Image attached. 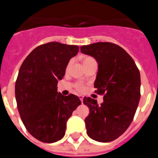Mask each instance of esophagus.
Listing matches in <instances>:
<instances>
[{
    "label": "esophagus",
    "instance_id": "obj_1",
    "mask_svg": "<svg viewBox=\"0 0 158 158\" xmlns=\"http://www.w3.org/2000/svg\"><path fill=\"white\" fill-rule=\"evenodd\" d=\"M83 96H81V95H80V96H79V99H80V100L81 101V103L82 104H83Z\"/></svg>",
    "mask_w": 158,
    "mask_h": 158
}]
</instances>
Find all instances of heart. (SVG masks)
<instances>
[{
	"label": "heart",
	"mask_w": 158,
	"mask_h": 158,
	"mask_svg": "<svg viewBox=\"0 0 158 158\" xmlns=\"http://www.w3.org/2000/svg\"><path fill=\"white\" fill-rule=\"evenodd\" d=\"M92 61H95L92 57L87 56V57H84V58H82V63H83L84 65H87L88 63H89V62H92ZM75 87H76L77 90L78 92H82L84 89H85V87H84V85L81 83H77Z\"/></svg>",
	"instance_id": "obj_1"
}]
</instances>
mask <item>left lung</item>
<instances>
[{
    "label": "left lung",
    "instance_id": "left-lung-1",
    "mask_svg": "<svg viewBox=\"0 0 158 158\" xmlns=\"http://www.w3.org/2000/svg\"><path fill=\"white\" fill-rule=\"evenodd\" d=\"M81 51L98 63L95 92L104 94L100 105L96 100L84 97L90 111L85 119L87 135L97 142H111L133 120L140 100V73L133 58L114 43H95L81 47Z\"/></svg>",
    "mask_w": 158,
    "mask_h": 158
}]
</instances>
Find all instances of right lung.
Wrapping results in <instances>:
<instances>
[{"mask_svg":"<svg viewBox=\"0 0 158 158\" xmlns=\"http://www.w3.org/2000/svg\"><path fill=\"white\" fill-rule=\"evenodd\" d=\"M78 51L75 45L46 43L35 48L19 68L15 85L18 111L27 131L40 142L61 140L67 120L81 104L78 96H63L57 87Z\"/></svg>","mask_w":158,"mask_h":158,"instance_id":"add662e5","label":"right lung"}]
</instances>
